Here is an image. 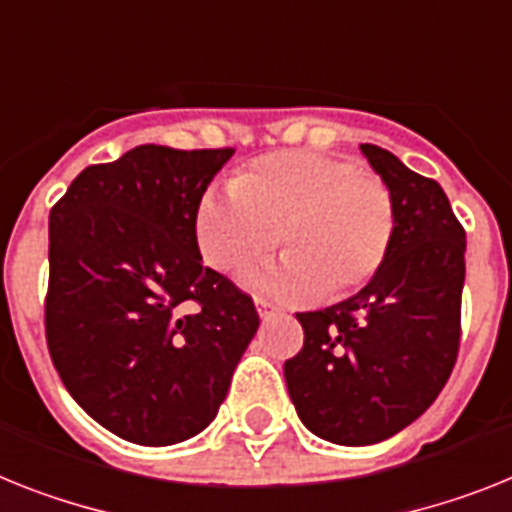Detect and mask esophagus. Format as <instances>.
Listing matches in <instances>:
<instances>
[{
  "label": "esophagus",
  "instance_id": "34e87169",
  "mask_svg": "<svg viewBox=\"0 0 512 512\" xmlns=\"http://www.w3.org/2000/svg\"><path fill=\"white\" fill-rule=\"evenodd\" d=\"M255 304H257V315H260V320H268V317L276 312V307H273L268 299H257Z\"/></svg>",
  "mask_w": 512,
  "mask_h": 512
}]
</instances>
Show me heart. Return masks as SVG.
Returning a JSON list of instances; mask_svg holds the SVG:
<instances>
[{
    "instance_id": "obj_1",
    "label": "heart",
    "mask_w": 512,
    "mask_h": 512,
    "mask_svg": "<svg viewBox=\"0 0 512 512\" xmlns=\"http://www.w3.org/2000/svg\"><path fill=\"white\" fill-rule=\"evenodd\" d=\"M395 231L393 197L354 161L281 150L197 203L195 239L205 263L236 273L278 244L289 255L249 283L296 299L349 294L375 276Z\"/></svg>"
}]
</instances>
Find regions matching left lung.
<instances>
[{
	"mask_svg": "<svg viewBox=\"0 0 512 512\" xmlns=\"http://www.w3.org/2000/svg\"><path fill=\"white\" fill-rule=\"evenodd\" d=\"M393 197L388 257L359 294L299 312L302 351L283 377L304 427L336 445L388 440L432 406L461 341L466 231L435 179L359 145Z\"/></svg>",
	"mask_w": 512,
	"mask_h": 512,
	"instance_id": "8db88e82",
	"label": "left lung"
}]
</instances>
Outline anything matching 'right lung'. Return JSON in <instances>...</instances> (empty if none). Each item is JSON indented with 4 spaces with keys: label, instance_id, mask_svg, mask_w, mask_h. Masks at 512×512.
I'll return each instance as SVG.
<instances>
[{
    "label": "right lung",
    "instance_id": "obj_1",
    "mask_svg": "<svg viewBox=\"0 0 512 512\" xmlns=\"http://www.w3.org/2000/svg\"><path fill=\"white\" fill-rule=\"evenodd\" d=\"M231 156L137 145L80 171L51 208V362L85 414L135 445L203 432L260 325L195 239L197 203Z\"/></svg>",
    "mask_w": 512,
    "mask_h": 512
}]
</instances>
